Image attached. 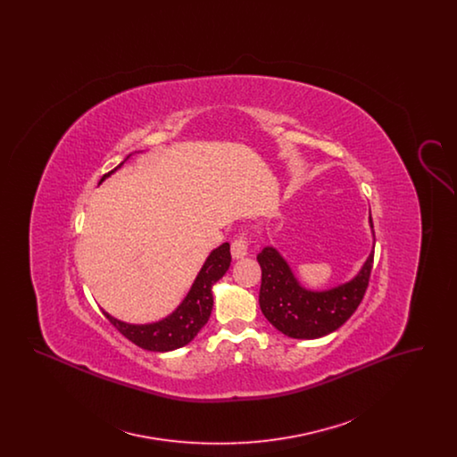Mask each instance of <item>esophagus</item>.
Segmentation results:
<instances>
[{"instance_id": "esophagus-1", "label": "esophagus", "mask_w": 457, "mask_h": 457, "mask_svg": "<svg viewBox=\"0 0 457 457\" xmlns=\"http://www.w3.org/2000/svg\"><path fill=\"white\" fill-rule=\"evenodd\" d=\"M248 248H250V238L246 235H241L238 238L231 243V255L233 259H243L248 255Z\"/></svg>"}]
</instances>
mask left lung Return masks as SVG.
I'll list each match as a JSON object with an SVG mask.
<instances>
[{"label": "left lung", "instance_id": "1", "mask_svg": "<svg viewBox=\"0 0 457 457\" xmlns=\"http://www.w3.org/2000/svg\"><path fill=\"white\" fill-rule=\"evenodd\" d=\"M370 228L373 231L371 218ZM257 261L262 269L259 303L265 319L289 337L317 339L343 326L361 303L369 287L373 252L349 283L326 291L304 289L272 246H265Z\"/></svg>", "mask_w": 457, "mask_h": 457}]
</instances>
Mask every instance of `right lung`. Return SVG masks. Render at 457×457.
<instances>
[{
    "label": "right lung",
    "instance_id": "obj_1",
    "mask_svg": "<svg viewBox=\"0 0 457 457\" xmlns=\"http://www.w3.org/2000/svg\"><path fill=\"white\" fill-rule=\"evenodd\" d=\"M121 164L116 166L108 174H104L99 183H103L106 179V176L114 173L118 168H121ZM229 263H231L229 243H222L216 250L211 252V255L202 265V269L192 284L188 295L185 296V300L171 315H168L166 319H162L159 322L135 326V324H127V322H121V320L111 317L108 312H103V313L106 315V319L112 326L116 327L129 341L137 345L138 348L155 351V353L181 348V346L188 345L198 334V330L207 324L211 312H212V304H214L212 286L226 274V270L229 269Z\"/></svg>",
    "mask_w": 457,
    "mask_h": 457
}]
</instances>
